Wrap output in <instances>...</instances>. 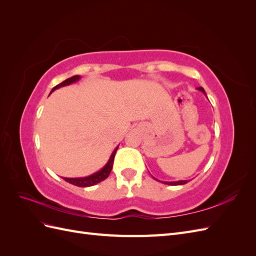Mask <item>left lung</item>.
Instances as JSON below:
<instances>
[{
    "label": "left lung",
    "instance_id": "left-lung-1",
    "mask_svg": "<svg viewBox=\"0 0 256 256\" xmlns=\"http://www.w3.org/2000/svg\"><path fill=\"white\" fill-rule=\"evenodd\" d=\"M198 90H202L204 94H205V90H204V88H198ZM206 95V94H205ZM188 182V180H180V182H164V184H170V186H178V184H187Z\"/></svg>",
    "mask_w": 256,
    "mask_h": 256
}]
</instances>
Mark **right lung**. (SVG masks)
<instances>
[{"label": "right lung", "mask_w": 256, "mask_h": 256, "mask_svg": "<svg viewBox=\"0 0 256 256\" xmlns=\"http://www.w3.org/2000/svg\"><path fill=\"white\" fill-rule=\"evenodd\" d=\"M80 79V76H72V78H68L67 80L63 81L62 83L58 84L56 86H54L51 90V92L53 90H56V88H60L62 86H65V85H68V84H72L76 81H78ZM118 147H116V148L114 150V152H112L111 157L109 159V161H108V164H106V166L104 168L100 170L99 172L92 174L90 176H88V177H83V178H66V177H63V180L69 184H74L76 186V187H90V186H94L100 182L104 180L106 178H108V176L110 175L111 171H112V166H113V162H114V157H115V154H116V150H118Z\"/></svg>", "instance_id": "1"}]
</instances>
